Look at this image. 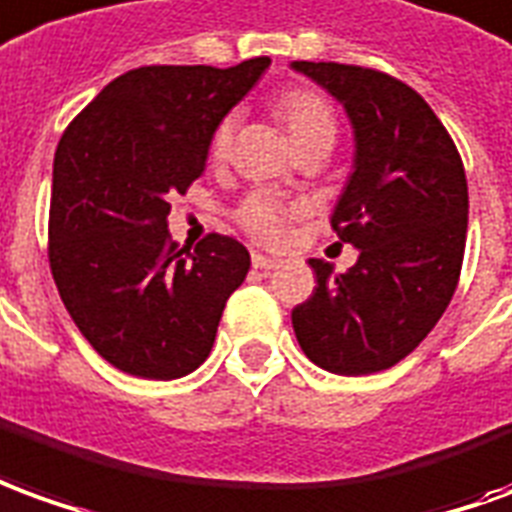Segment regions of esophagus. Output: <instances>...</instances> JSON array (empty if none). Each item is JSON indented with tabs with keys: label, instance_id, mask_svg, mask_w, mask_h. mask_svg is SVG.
<instances>
[{
	"label": "esophagus",
	"instance_id": "obj_1",
	"mask_svg": "<svg viewBox=\"0 0 512 512\" xmlns=\"http://www.w3.org/2000/svg\"><path fill=\"white\" fill-rule=\"evenodd\" d=\"M253 267L262 270V273H273L278 267V259H270V256H262V253H253Z\"/></svg>",
	"mask_w": 512,
	"mask_h": 512
}]
</instances>
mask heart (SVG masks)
Returning <instances> with one entry per match:
<instances>
[{"mask_svg": "<svg viewBox=\"0 0 512 512\" xmlns=\"http://www.w3.org/2000/svg\"><path fill=\"white\" fill-rule=\"evenodd\" d=\"M273 112L278 121L286 126L289 140L295 143L297 151L311 146H328L336 143V112H333L331 101L322 93L308 88H292L281 93L273 101ZM237 129V115L228 112L223 121L217 123L212 132V143L209 151L212 157L223 159L231 148V137ZM297 206L286 204L284 198H278L273 192L256 190L242 198V204L234 212L237 226L262 245H278L286 237V223L295 215Z\"/></svg>", "mask_w": 512, "mask_h": 512, "instance_id": "b5f03b06", "label": "heart"}]
</instances>
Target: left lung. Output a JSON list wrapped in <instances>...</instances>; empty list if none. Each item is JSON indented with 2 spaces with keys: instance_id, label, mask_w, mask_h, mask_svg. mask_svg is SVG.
I'll return each mask as SVG.
<instances>
[{
  "instance_id": "8db88e82",
  "label": "left lung",
  "mask_w": 512,
  "mask_h": 512,
  "mask_svg": "<svg viewBox=\"0 0 512 512\" xmlns=\"http://www.w3.org/2000/svg\"><path fill=\"white\" fill-rule=\"evenodd\" d=\"M342 101L355 170L331 226L358 248L347 273L311 259L317 286L292 308L303 353L333 375H372L413 353L447 311L460 278L469 187L452 137L430 104L394 76L295 60Z\"/></svg>"
}]
</instances>
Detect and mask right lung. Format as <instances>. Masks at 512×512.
Listing matches in <instances>:
<instances>
[{"mask_svg": "<svg viewBox=\"0 0 512 512\" xmlns=\"http://www.w3.org/2000/svg\"><path fill=\"white\" fill-rule=\"evenodd\" d=\"M270 65H143L112 79L57 143L49 206L54 284L90 347L126 375L173 380L212 353L250 270L237 239L195 250L168 234L170 195L201 179L215 126Z\"/></svg>", "mask_w": 512, "mask_h": 512, "instance_id": "right-lung-1", "label": "right lung"}]
</instances>
